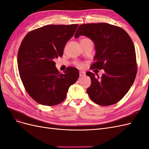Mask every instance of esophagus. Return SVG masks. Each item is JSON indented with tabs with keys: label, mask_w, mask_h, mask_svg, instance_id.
Segmentation results:
<instances>
[{
	"label": "esophagus",
	"mask_w": 149,
	"mask_h": 149,
	"mask_svg": "<svg viewBox=\"0 0 149 149\" xmlns=\"http://www.w3.org/2000/svg\"><path fill=\"white\" fill-rule=\"evenodd\" d=\"M85 75H86L85 72L79 71V76H80V77H83V76H84Z\"/></svg>",
	"instance_id": "obj_1"
}]
</instances>
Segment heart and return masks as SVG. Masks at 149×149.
Instances as JSON below:
<instances>
[{"label": "heart", "instance_id": "obj_1", "mask_svg": "<svg viewBox=\"0 0 149 149\" xmlns=\"http://www.w3.org/2000/svg\"><path fill=\"white\" fill-rule=\"evenodd\" d=\"M85 39H88V38H83L82 40H85ZM76 66L79 67V68L84 67V63H81V62H76Z\"/></svg>", "mask_w": 149, "mask_h": 149}]
</instances>
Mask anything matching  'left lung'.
Masks as SVG:
<instances>
[{"instance_id":"1","label":"left lung","mask_w":149,"mask_h":149,"mask_svg":"<svg viewBox=\"0 0 149 149\" xmlns=\"http://www.w3.org/2000/svg\"><path fill=\"white\" fill-rule=\"evenodd\" d=\"M84 35L93 40L96 48L95 62L90 69H103L101 77L87 72L91 84L87 89L91 100L101 106L120 101L132 86L137 65L134 45L126 31L106 23L84 24L76 30L75 38Z\"/></svg>"}]
</instances>
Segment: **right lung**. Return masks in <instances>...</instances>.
<instances>
[{"label":"right lung","mask_w":149,"mask_h":149,"mask_svg":"<svg viewBox=\"0 0 149 149\" xmlns=\"http://www.w3.org/2000/svg\"><path fill=\"white\" fill-rule=\"evenodd\" d=\"M78 26L48 25L31 30L22 40L17 55L20 77L29 96L40 104L52 106L63 101L79 78L77 68L69 66L62 74L54 61L62 56Z\"/></svg>","instance_id":"obj_1"}]
</instances>
